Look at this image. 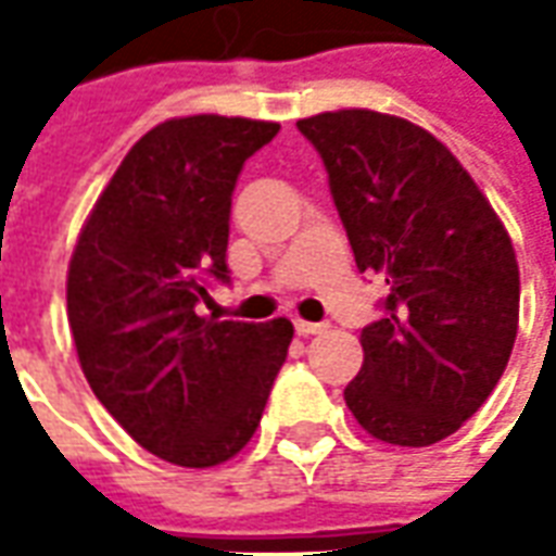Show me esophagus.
I'll return each instance as SVG.
<instances>
[{"instance_id":"esophagus-1","label":"esophagus","mask_w":556,"mask_h":556,"mask_svg":"<svg viewBox=\"0 0 556 556\" xmlns=\"http://www.w3.org/2000/svg\"><path fill=\"white\" fill-rule=\"evenodd\" d=\"M294 330H298L301 337H313V333L327 330V325L325 321H303V318H294Z\"/></svg>"}]
</instances>
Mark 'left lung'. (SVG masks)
<instances>
[{
	"label": "left lung",
	"mask_w": 556,
	"mask_h": 556,
	"mask_svg": "<svg viewBox=\"0 0 556 556\" xmlns=\"http://www.w3.org/2000/svg\"><path fill=\"white\" fill-rule=\"evenodd\" d=\"M298 127L325 160L361 274L387 282L345 405L378 441H443L513 354L521 279L509 231L453 151L399 115L339 110Z\"/></svg>",
	"instance_id": "left-lung-1"
}]
</instances>
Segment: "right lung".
<instances>
[{"label": "right lung", "instance_id": "1", "mask_svg": "<svg viewBox=\"0 0 556 556\" xmlns=\"http://www.w3.org/2000/svg\"><path fill=\"white\" fill-rule=\"evenodd\" d=\"M277 122L187 115L151 127L91 207L67 265V325L91 393L148 453L214 467L255 434L294 327L199 315L229 282L243 160Z\"/></svg>", "mask_w": 556, "mask_h": 556}]
</instances>
